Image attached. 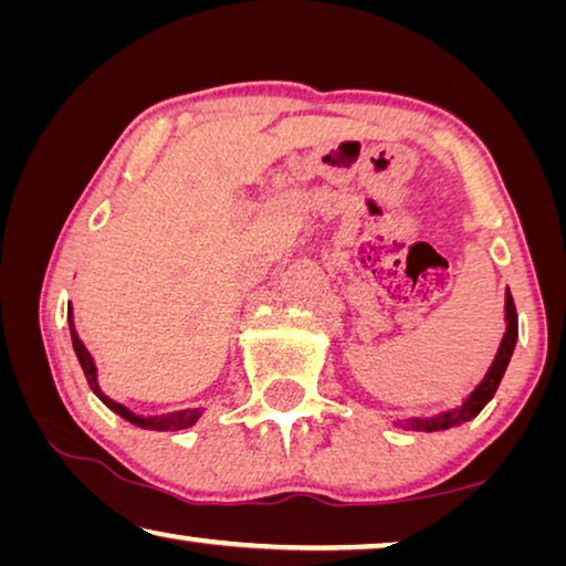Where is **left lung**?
<instances>
[{
    "instance_id": "left-lung-1",
    "label": "left lung",
    "mask_w": 566,
    "mask_h": 566,
    "mask_svg": "<svg viewBox=\"0 0 566 566\" xmlns=\"http://www.w3.org/2000/svg\"><path fill=\"white\" fill-rule=\"evenodd\" d=\"M516 337H518L516 307H514V297H511V292L506 290V332H504V339H501V345H499V353H496V357H493V363L489 367L486 378L481 380L479 388L463 400L461 408L446 410V412H441V416H433V418H410L400 426L410 428V430H448L459 423H465V420L476 418L483 410V406H486V402L493 398V392H496L501 378H504L506 365L511 360V355H514Z\"/></svg>"
}]
</instances>
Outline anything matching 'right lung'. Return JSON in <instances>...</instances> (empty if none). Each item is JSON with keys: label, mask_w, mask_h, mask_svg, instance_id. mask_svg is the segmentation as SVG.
<instances>
[{"label": "right lung", "mask_w": 566, "mask_h": 566, "mask_svg": "<svg viewBox=\"0 0 566 566\" xmlns=\"http://www.w3.org/2000/svg\"><path fill=\"white\" fill-rule=\"evenodd\" d=\"M67 319H70V335H73V347H75V355L80 360V367H83L85 378H87V385L90 390L95 392L97 398H101L107 408H111L113 412H118L120 418L128 420V423L138 426V428H150V430H184L188 426H193L196 420H199L201 410L199 408H188V410H176V412H166V416H136V412L128 410L125 406H120V402H115L105 396V392L101 390V385H97V370H95V363L93 357H90V353L83 345V339L77 337L75 332V325H73V310L67 312Z\"/></svg>", "instance_id": "right-lung-1"}]
</instances>
